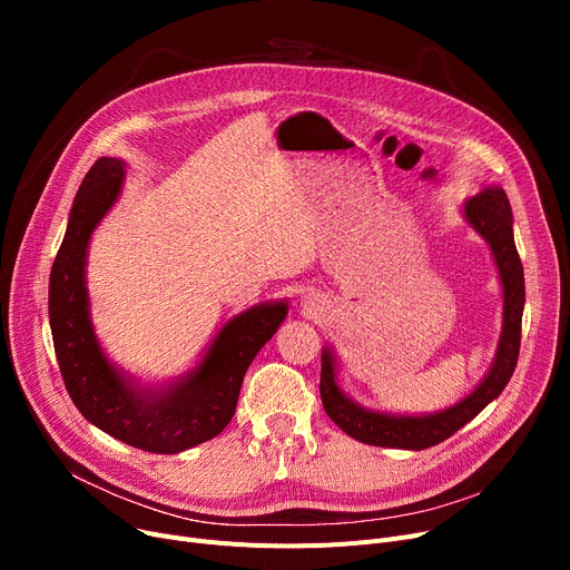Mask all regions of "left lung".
<instances>
[{
    "mask_svg": "<svg viewBox=\"0 0 570 570\" xmlns=\"http://www.w3.org/2000/svg\"><path fill=\"white\" fill-rule=\"evenodd\" d=\"M469 224L481 233L492 247L499 277L503 286V331L497 348L494 365L475 391L460 404L434 415H387L370 411L351 402L337 385L335 357L331 351L321 355V400L331 421L348 436L367 445L406 448L423 451L443 439L453 436L460 428L481 413L511 381L522 340V309H524V269L513 239L511 203L501 187H488L464 205Z\"/></svg>",
    "mask_w": 570,
    "mask_h": 570,
    "instance_id": "obj_1",
    "label": "left lung"
}]
</instances>
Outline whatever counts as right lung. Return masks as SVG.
Instances as JSON below:
<instances>
[{
	"label": "right lung",
	"instance_id": "add662e5",
	"mask_svg": "<svg viewBox=\"0 0 570 570\" xmlns=\"http://www.w3.org/2000/svg\"><path fill=\"white\" fill-rule=\"evenodd\" d=\"M122 177L125 161L101 157L76 194L50 273L52 344L67 391L89 423L140 451L170 455L217 436L230 423L245 372L288 307L258 305L230 318L191 374L166 393H140L101 353L85 288L89 237L112 207Z\"/></svg>",
	"mask_w": 570,
	"mask_h": 570
}]
</instances>
